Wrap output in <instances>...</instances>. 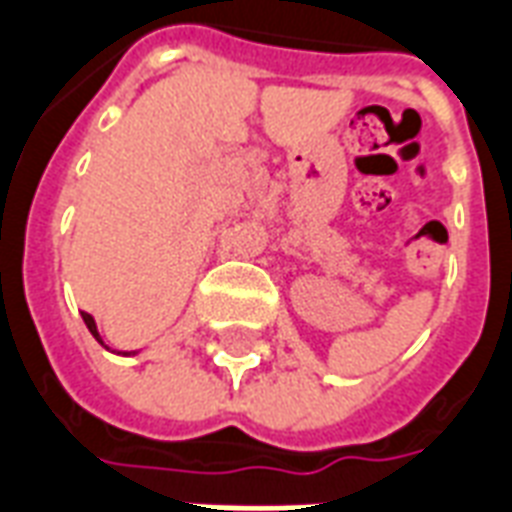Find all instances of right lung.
<instances>
[{"label": "right lung", "mask_w": 512, "mask_h": 512, "mask_svg": "<svg viewBox=\"0 0 512 512\" xmlns=\"http://www.w3.org/2000/svg\"><path fill=\"white\" fill-rule=\"evenodd\" d=\"M81 317H83V323H86V328H89V333H92L94 339H97V342H100V344H105V342H102L100 331H97V323H94V317H92V314L81 312ZM124 355H135V352H124Z\"/></svg>", "instance_id": "obj_1"}]
</instances>
